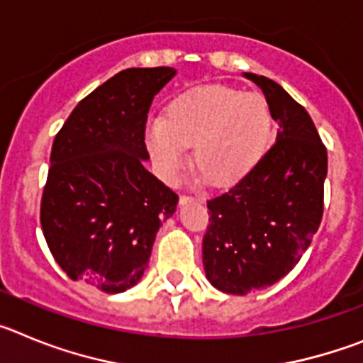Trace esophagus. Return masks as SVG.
I'll return each instance as SVG.
<instances>
[{
    "instance_id": "esophagus-1",
    "label": "esophagus",
    "mask_w": 363,
    "mask_h": 363,
    "mask_svg": "<svg viewBox=\"0 0 363 363\" xmlns=\"http://www.w3.org/2000/svg\"><path fill=\"white\" fill-rule=\"evenodd\" d=\"M191 201H201V200H200V198H192V196H185V194H182V196H179V205L191 203Z\"/></svg>"
}]
</instances>
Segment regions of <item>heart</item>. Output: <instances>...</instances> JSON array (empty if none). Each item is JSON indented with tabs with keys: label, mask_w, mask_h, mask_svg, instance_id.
I'll use <instances>...</instances> for the list:
<instances>
[{
	"label": "heart",
	"mask_w": 363,
	"mask_h": 363,
	"mask_svg": "<svg viewBox=\"0 0 363 363\" xmlns=\"http://www.w3.org/2000/svg\"><path fill=\"white\" fill-rule=\"evenodd\" d=\"M272 136V114L258 92L225 85L192 86L167 104L163 120L147 125L145 143L160 174L174 182L194 163L216 185L242 179L259 162Z\"/></svg>",
	"instance_id": "heart-1"
}]
</instances>
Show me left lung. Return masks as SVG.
Segmentation results:
<instances>
[{"label":"left lung","mask_w":363,"mask_h":363,"mask_svg":"<svg viewBox=\"0 0 363 363\" xmlns=\"http://www.w3.org/2000/svg\"><path fill=\"white\" fill-rule=\"evenodd\" d=\"M262 89L277 143L221 196L207 201L205 277L227 294H249L284 278L309 249L323 213L327 150L307 111L277 82L243 72Z\"/></svg>","instance_id":"8db88e82"}]
</instances>
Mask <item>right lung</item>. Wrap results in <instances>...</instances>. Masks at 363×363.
Returning a JSON list of instances; mask_svg holds the SVG:
<instances>
[{"label": "right lung", "instance_id": "add662e5", "mask_svg": "<svg viewBox=\"0 0 363 363\" xmlns=\"http://www.w3.org/2000/svg\"><path fill=\"white\" fill-rule=\"evenodd\" d=\"M174 76L172 67L121 70L83 98L54 138L40 220L70 280L118 294L149 267L178 196L143 165L147 112Z\"/></svg>", "mask_w": 363, "mask_h": 363}]
</instances>
